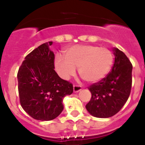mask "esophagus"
<instances>
[{
    "label": "esophagus",
    "mask_w": 145,
    "mask_h": 145,
    "mask_svg": "<svg viewBox=\"0 0 145 145\" xmlns=\"http://www.w3.org/2000/svg\"><path fill=\"white\" fill-rule=\"evenodd\" d=\"M81 86H78V85H74L73 86V91L75 92V93H76V92H78L80 91V90H81Z\"/></svg>",
    "instance_id": "34e87169"
}]
</instances>
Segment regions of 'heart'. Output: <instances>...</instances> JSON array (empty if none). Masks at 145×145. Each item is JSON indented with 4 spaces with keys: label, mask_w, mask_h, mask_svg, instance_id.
Listing matches in <instances>:
<instances>
[{
    "label": "heart",
    "mask_w": 145,
    "mask_h": 145,
    "mask_svg": "<svg viewBox=\"0 0 145 145\" xmlns=\"http://www.w3.org/2000/svg\"><path fill=\"white\" fill-rule=\"evenodd\" d=\"M65 58L57 56L55 67L64 79L69 78L78 67L82 78L90 83L103 79L110 71L113 54L107 48L92 45H76L65 51Z\"/></svg>",
    "instance_id": "obj_1"
}]
</instances>
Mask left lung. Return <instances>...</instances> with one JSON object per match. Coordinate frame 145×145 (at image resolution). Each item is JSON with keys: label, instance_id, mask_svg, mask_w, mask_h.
Masks as SVG:
<instances>
[{"label": "left lung", "instance_id": "left-lung-1", "mask_svg": "<svg viewBox=\"0 0 145 145\" xmlns=\"http://www.w3.org/2000/svg\"><path fill=\"white\" fill-rule=\"evenodd\" d=\"M115 61L110 72L100 81L88 87L91 98L86 108L96 118L115 116L129 99L132 84V65L126 55L117 48L112 49Z\"/></svg>", "mask_w": 145, "mask_h": 145}]
</instances>
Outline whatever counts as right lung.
<instances>
[{"label": "right lung", "mask_w": 145, "mask_h": 145, "mask_svg": "<svg viewBox=\"0 0 145 145\" xmlns=\"http://www.w3.org/2000/svg\"><path fill=\"white\" fill-rule=\"evenodd\" d=\"M52 42L40 45L27 54L17 73L21 106L35 120H52L63 110V98L73 92L70 82L54 70Z\"/></svg>", "instance_id": "right-lung-1"}]
</instances>
